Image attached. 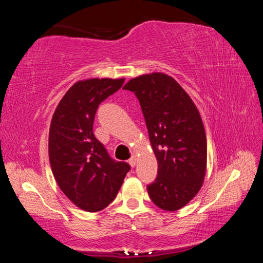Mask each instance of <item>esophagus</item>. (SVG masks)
<instances>
[{
  "label": "esophagus",
  "instance_id": "obj_1",
  "mask_svg": "<svg viewBox=\"0 0 263 263\" xmlns=\"http://www.w3.org/2000/svg\"><path fill=\"white\" fill-rule=\"evenodd\" d=\"M128 163H130V166H131V167H135V166H136V163H137V158H136V155H133V157H131V159L128 160Z\"/></svg>",
  "mask_w": 263,
  "mask_h": 263
}]
</instances>
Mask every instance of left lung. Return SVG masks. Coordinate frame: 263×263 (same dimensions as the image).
Wrapping results in <instances>:
<instances>
[{
	"mask_svg": "<svg viewBox=\"0 0 263 263\" xmlns=\"http://www.w3.org/2000/svg\"><path fill=\"white\" fill-rule=\"evenodd\" d=\"M123 89L139 101L158 160V176L147 185L149 197L162 210H179L197 195L205 176L206 136L201 115L167 74L140 75Z\"/></svg>",
	"mask_w": 263,
	"mask_h": 263,
	"instance_id": "obj_1",
	"label": "left lung"
}]
</instances>
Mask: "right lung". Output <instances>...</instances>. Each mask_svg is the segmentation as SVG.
Wrapping results in <instances>:
<instances>
[{
	"instance_id": "add662e5",
	"label": "right lung",
	"mask_w": 263,
	"mask_h": 263,
	"mask_svg": "<svg viewBox=\"0 0 263 263\" xmlns=\"http://www.w3.org/2000/svg\"><path fill=\"white\" fill-rule=\"evenodd\" d=\"M125 79H88L70 87L53 114L48 157L59 188L88 212L114 201L130 164L115 161L92 133L99 105L123 86Z\"/></svg>"
}]
</instances>
